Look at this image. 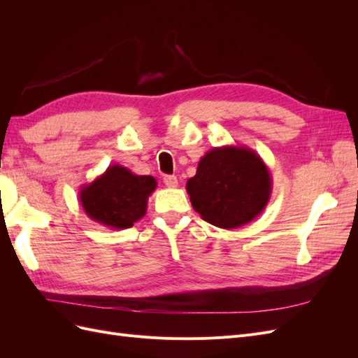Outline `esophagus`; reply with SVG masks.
<instances>
[{
	"mask_svg": "<svg viewBox=\"0 0 358 358\" xmlns=\"http://www.w3.org/2000/svg\"><path fill=\"white\" fill-rule=\"evenodd\" d=\"M164 183L169 188H176L178 187V178L176 176H164Z\"/></svg>",
	"mask_w": 358,
	"mask_h": 358,
	"instance_id": "obj_1",
	"label": "esophagus"
}]
</instances>
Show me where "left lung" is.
I'll return each instance as SVG.
<instances>
[{
  "mask_svg": "<svg viewBox=\"0 0 358 358\" xmlns=\"http://www.w3.org/2000/svg\"><path fill=\"white\" fill-rule=\"evenodd\" d=\"M194 210L224 230L239 229L264 210L272 196V176L263 158L248 146L212 148L187 182Z\"/></svg>",
  "mask_w": 358,
  "mask_h": 358,
  "instance_id": "8db88e82",
  "label": "left lung"
}]
</instances>
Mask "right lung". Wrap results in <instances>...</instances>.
Segmentation results:
<instances>
[{
	"label": "right lung",
	"mask_w": 358,
	"mask_h": 358,
	"mask_svg": "<svg viewBox=\"0 0 358 358\" xmlns=\"http://www.w3.org/2000/svg\"><path fill=\"white\" fill-rule=\"evenodd\" d=\"M155 188L154 176H138L127 167L113 164L80 188L79 201L92 221L124 230L143 218L148 199Z\"/></svg>",
	"instance_id": "add662e5"
}]
</instances>
